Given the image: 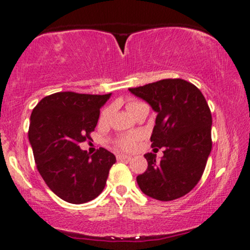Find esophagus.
<instances>
[{
  "label": "esophagus",
  "mask_w": 250,
  "mask_h": 250,
  "mask_svg": "<svg viewBox=\"0 0 250 250\" xmlns=\"http://www.w3.org/2000/svg\"><path fill=\"white\" fill-rule=\"evenodd\" d=\"M116 158H117V161H130V159H131L130 156L122 155V154L121 155H117Z\"/></svg>",
  "instance_id": "34e87169"
}]
</instances>
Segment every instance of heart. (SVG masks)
<instances>
[{
  "instance_id": "b5f03b06",
  "label": "heart",
  "mask_w": 250,
  "mask_h": 250,
  "mask_svg": "<svg viewBox=\"0 0 250 250\" xmlns=\"http://www.w3.org/2000/svg\"><path fill=\"white\" fill-rule=\"evenodd\" d=\"M146 107L148 106H146L144 102H141L137 100H129L127 104L128 110L133 114V115H135V114H136L140 109H142V108H146ZM112 112H113V106H107L106 108H104L100 114V122L102 123L107 122L108 120H109L110 115H112ZM136 141H137L136 136L128 135V136H122V137L116 138V140L114 141V144H115L119 149L123 150V151H129V150L134 148L135 144H136Z\"/></svg>"
}]
</instances>
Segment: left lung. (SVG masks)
<instances>
[{"instance_id": "1", "label": "left lung", "mask_w": 250, "mask_h": 250, "mask_svg": "<svg viewBox=\"0 0 250 250\" xmlns=\"http://www.w3.org/2000/svg\"><path fill=\"white\" fill-rule=\"evenodd\" d=\"M157 113L150 137L154 151L164 148L156 161L144 155L148 169L137 176L144 194L161 201L178 199L198 184L212 150V114L198 87L184 79H163L129 88Z\"/></svg>"}]
</instances>
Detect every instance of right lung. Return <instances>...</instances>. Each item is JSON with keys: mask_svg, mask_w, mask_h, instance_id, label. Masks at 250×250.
<instances>
[{"mask_svg": "<svg viewBox=\"0 0 250 250\" xmlns=\"http://www.w3.org/2000/svg\"><path fill=\"white\" fill-rule=\"evenodd\" d=\"M109 96L58 92L42 99L32 110L29 141L36 167L50 190L67 203L95 199L116 162L106 149L91 156L79 146L92 140L100 108Z\"/></svg>", "mask_w": 250, "mask_h": 250, "instance_id": "add662e5", "label": "right lung"}]
</instances>
